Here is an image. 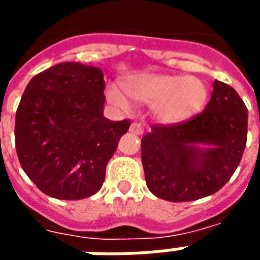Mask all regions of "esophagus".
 Here are the masks:
<instances>
[{
    "mask_svg": "<svg viewBox=\"0 0 260 260\" xmlns=\"http://www.w3.org/2000/svg\"><path fill=\"white\" fill-rule=\"evenodd\" d=\"M129 131L132 134H135V135H142L143 134V126L138 122H134V124H131Z\"/></svg>",
    "mask_w": 260,
    "mask_h": 260,
    "instance_id": "1",
    "label": "esophagus"
}]
</instances>
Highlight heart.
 Returning a JSON list of instances; mask_svg holds the SVG:
<instances>
[{"instance_id":"1","label":"heart","mask_w":260,"mask_h":260,"mask_svg":"<svg viewBox=\"0 0 260 260\" xmlns=\"http://www.w3.org/2000/svg\"><path fill=\"white\" fill-rule=\"evenodd\" d=\"M124 92L132 101L151 103V114L161 124H179L193 118L203 110L208 89L193 76H169L157 73H139L125 78ZM107 99L121 110H129V99L117 88H107Z\"/></svg>"}]
</instances>
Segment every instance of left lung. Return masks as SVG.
<instances>
[{"instance_id":"1","label":"left lung","mask_w":260,"mask_h":260,"mask_svg":"<svg viewBox=\"0 0 260 260\" xmlns=\"http://www.w3.org/2000/svg\"><path fill=\"white\" fill-rule=\"evenodd\" d=\"M248 110L232 86L215 80L211 101L193 118L153 125L142 138L147 187L184 203L216 193L237 169L247 145Z\"/></svg>"}]
</instances>
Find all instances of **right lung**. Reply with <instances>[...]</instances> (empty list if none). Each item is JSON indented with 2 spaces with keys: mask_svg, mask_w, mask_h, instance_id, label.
Here are the masks:
<instances>
[{
  "mask_svg": "<svg viewBox=\"0 0 260 260\" xmlns=\"http://www.w3.org/2000/svg\"><path fill=\"white\" fill-rule=\"evenodd\" d=\"M103 71L66 61L31 78L16 110L15 143L23 171L42 193L81 200L101 190L106 165L129 120L103 115Z\"/></svg>",
  "mask_w": 260,
  "mask_h": 260,
  "instance_id": "1",
  "label": "right lung"
}]
</instances>
